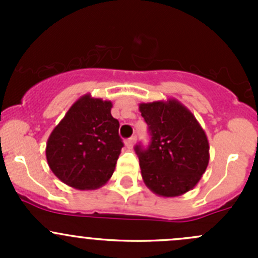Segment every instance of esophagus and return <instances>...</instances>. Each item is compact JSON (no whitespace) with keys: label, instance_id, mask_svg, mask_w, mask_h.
<instances>
[{"label":"esophagus","instance_id":"34e87169","mask_svg":"<svg viewBox=\"0 0 258 258\" xmlns=\"http://www.w3.org/2000/svg\"><path fill=\"white\" fill-rule=\"evenodd\" d=\"M135 144H136V136L130 137V139L126 141V146H127V147H128V148L134 147Z\"/></svg>","mask_w":258,"mask_h":258}]
</instances>
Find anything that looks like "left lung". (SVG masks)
<instances>
[{
    "instance_id": "left-lung-1",
    "label": "left lung",
    "mask_w": 258,
    "mask_h": 258,
    "mask_svg": "<svg viewBox=\"0 0 258 258\" xmlns=\"http://www.w3.org/2000/svg\"><path fill=\"white\" fill-rule=\"evenodd\" d=\"M151 144L135 147L146 186L162 197L191 191L206 171L210 145L195 114L175 98L140 103Z\"/></svg>"
}]
</instances>
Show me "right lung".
I'll use <instances>...</instances> for the list:
<instances>
[{
    "instance_id": "1",
    "label": "right lung",
    "mask_w": 258,
    "mask_h": 258,
    "mask_svg": "<svg viewBox=\"0 0 258 258\" xmlns=\"http://www.w3.org/2000/svg\"><path fill=\"white\" fill-rule=\"evenodd\" d=\"M111 108V101L87 93L52 130L46 158L52 172L67 186L96 189L112 176L123 144Z\"/></svg>"
}]
</instances>
